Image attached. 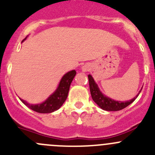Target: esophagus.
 I'll return each mask as SVG.
<instances>
[{
  "label": "esophagus",
  "instance_id": "1",
  "mask_svg": "<svg viewBox=\"0 0 155 155\" xmlns=\"http://www.w3.org/2000/svg\"><path fill=\"white\" fill-rule=\"evenodd\" d=\"M82 70L83 72L88 71V70H89V66H88V65H87V64L83 65V66L82 67Z\"/></svg>",
  "mask_w": 155,
  "mask_h": 155
}]
</instances>
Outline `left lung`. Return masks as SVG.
Returning <instances> with one entry per match:
<instances>
[{"mask_svg":"<svg viewBox=\"0 0 155 155\" xmlns=\"http://www.w3.org/2000/svg\"><path fill=\"white\" fill-rule=\"evenodd\" d=\"M87 77H88L89 87H90V91L92 97V99H93V101H94L101 109L106 111H119L124 109V108L127 107V106H129L130 104H132V103L137 99V97L139 96V94H140V93L142 91L141 89V90L139 91V93L137 94V96L134 98H133L132 100H130V101H115V100L108 97L107 96L104 95V94L101 91L99 87L97 85V83L95 82L94 79L92 77L91 75L89 74L88 76H87ZM142 88H143V87H142Z\"/></svg>","mask_w":155,"mask_h":155,"instance_id":"1","label":"left lung"}]
</instances>
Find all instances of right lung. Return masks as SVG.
Returning <instances> with one entry per match:
<instances>
[{
  "label": "right lung",
  "mask_w": 155,
  "mask_h": 155,
  "mask_svg": "<svg viewBox=\"0 0 155 155\" xmlns=\"http://www.w3.org/2000/svg\"><path fill=\"white\" fill-rule=\"evenodd\" d=\"M26 38H25L22 40V42H24L26 40ZM76 74V72L75 70L65 73L62 76L56 90L48 97L46 101H43L41 104H31L28 103L27 101L21 99V98H19V99L21 100V101L25 105L27 106L33 111H35L39 113H51V112H54V111L60 109V107L63 105V104L66 101L69 90H70V84H71Z\"/></svg>",
  "instance_id": "obj_1"
}]
</instances>
